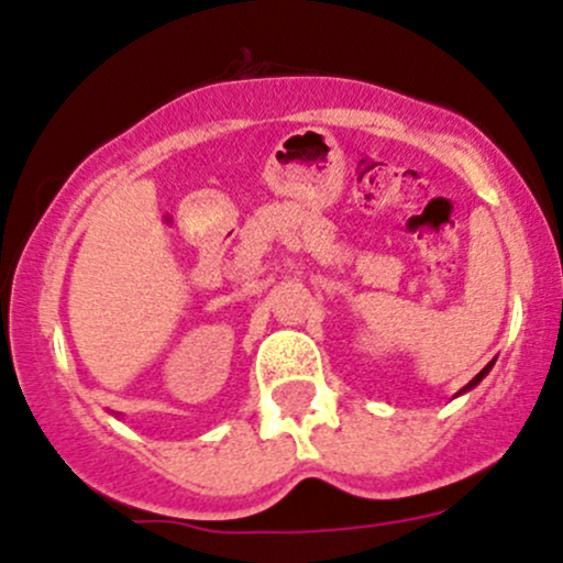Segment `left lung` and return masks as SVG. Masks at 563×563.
<instances>
[{
  "label": "left lung",
  "instance_id": "obj_1",
  "mask_svg": "<svg viewBox=\"0 0 563 563\" xmlns=\"http://www.w3.org/2000/svg\"><path fill=\"white\" fill-rule=\"evenodd\" d=\"M492 364H495V362H489V364H486V366H484V369H482V372H478V375H476V377H473V380H471L468 385H465V388H463V390H460V394H465V390L476 388V385H478V383H482V380H484V377H486V372H489V369H492Z\"/></svg>",
  "mask_w": 563,
  "mask_h": 563
}]
</instances>
